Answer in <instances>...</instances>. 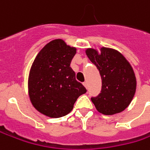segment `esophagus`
<instances>
[{"label":"esophagus","instance_id":"34e87169","mask_svg":"<svg viewBox=\"0 0 150 150\" xmlns=\"http://www.w3.org/2000/svg\"><path fill=\"white\" fill-rule=\"evenodd\" d=\"M83 84V86L86 88H88V83H87V82H84Z\"/></svg>","mask_w":150,"mask_h":150}]
</instances>
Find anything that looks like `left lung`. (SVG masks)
<instances>
[{"instance_id":"1","label":"left lung","mask_w":150,"mask_h":150,"mask_svg":"<svg viewBox=\"0 0 150 150\" xmlns=\"http://www.w3.org/2000/svg\"><path fill=\"white\" fill-rule=\"evenodd\" d=\"M89 60L97 67L102 78V89L91 98L97 110L105 115L124 111L135 94L136 78L133 67L117 50L101 47L100 52L86 50Z\"/></svg>"}]
</instances>
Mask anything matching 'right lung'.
<instances>
[{
	"mask_svg": "<svg viewBox=\"0 0 150 150\" xmlns=\"http://www.w3.org/2000/svg\"><path fill=\"white\" fill-rule=\"evenodd\" d=\"M76 48L62 39L47 43L37 55L28 78V93L33 107L50 118L71 112L80 95L87 92L70 67Z\"/></svg>",
	"mask_w": 150,
	"mask_h": 150,
	"instance_id": "add662e5",
	"label": "right lung"
}]
</instances>
